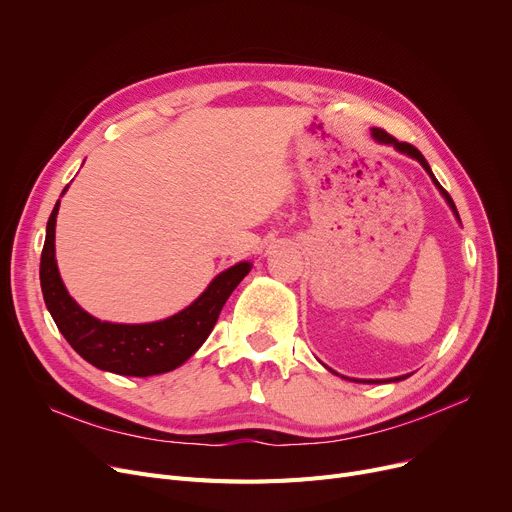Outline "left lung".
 <instances>
[{
  "mask_svg": "<svg viewBox=\"0 0 512 512\" xmlns=\"http://www.w3.org/2000/svg\"><path fill=\"white\" fill-rule=\"evenodd\" d=\"M371 137H373V141L375 143H380V145H390V147H394L398 153H402V155H407V157H411V159H417L419 164H421V168L429 174V178H432V182H434V186L438 188L440 191V195L444 197V201L448 203V207L452 209V213H454V218H456V222L461 224V218H459V211H456V205H454V201L450 199V195L444 191L442 188V184L436 180V176H434V172H432V168H429V164L425 161V157L421 155V151L419 149H415L413 145H409V143H398L394 137H390V134L386 132V130H382V128H371ZM326 367V365H324ZM326 369H330V367H326ZM332 373H336L334 369H330ZM338 375V373H336ZM411 373H407V375H398V378H388V380H351V382H365V384H390V382H400V380H407ZM340 378H344V375H340ZM344 380H348V378H344Z\"/></svg>",
  "mask_w": 512,
  "mask_h": 512,
  "instance_id": "8db88e82",
  "label": "left lung"
}]
</instances>
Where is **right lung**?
<instances>
[{
  "label": "right lung",
  "instance_id": "1",
  "mask_svg": "<svg viewBox=\"0 0 512 512\" xmlns=\"http://www.w3.org/2000/svg\"><path fill=\"white\" fill-rule=\"evenodd\" d=\"M68 186L62 195L68 191ZM58 211L60 199L47 220L41 253L39 278L43 299L68 344L87 363L103 371L130 375V378H149V375L166 373L186 363L207 340L232 290L253 267L251 261L230 265L207 284L191 305L166 319L149 321V324L103 321L80 307L62 282L56 259Z\"/></svg>",
  "mask_w": 512,
  "mask_h": 512
}]
</instances>
